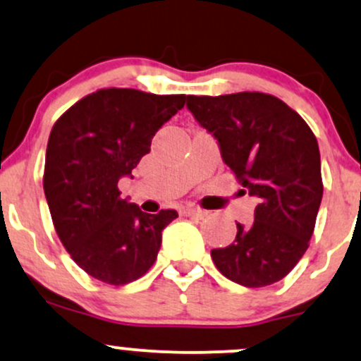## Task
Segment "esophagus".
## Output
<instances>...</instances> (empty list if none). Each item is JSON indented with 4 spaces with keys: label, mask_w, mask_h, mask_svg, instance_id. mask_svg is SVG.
Listing matches in <instances>:
<instances>
[{
    "label": "esophagus",
    "mask_w": 361,
    "mask_h": 361,
    "mask_svg": "<svg viewBox=\"0 0 361 361\" xmlns=\"http://www.w3.org/2000/svg\"><path fill=\"white\" fill-rule=\"evenodd\" d=\"M180 214L181 215H186V217H197V219H204L207 212L202 209H197V207H192V205H183L180 209Z\"/></svg>",
    "instance_id": "obj_1"
}]
</instances>
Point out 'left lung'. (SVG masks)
<instances>
[{"label": "left lung", "instance_id": "obj_1", "mask_svg": "<svg viewBox=\"0 0 361 361\" xmlns=\"http://www.w3.org/2000/svg\"><path fill=\"white\" fill-rule=\"evenodd\" d=\"M186 109L217 140L224 163L258 198L251 226L212 250L215 267L258 288L287 276L309 247L322 200L316 135L287 103L267 93L186 97Z\"/></svg>", "mask_w": 361, "mask_h": 361}]
</instances>
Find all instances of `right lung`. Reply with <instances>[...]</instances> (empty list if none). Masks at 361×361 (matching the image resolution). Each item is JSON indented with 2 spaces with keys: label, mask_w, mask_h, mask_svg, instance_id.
I'll return each mask as SVG.
<instances>
[{
  "label": "right lung",
  "mask_w": 361,
  "mask_h": 361,
  "mask_svg": "<svg viewBox=\"0 0 361 361\" xmlns=\"http://www.w3.org/2000/svg\"><path fill=\"white\" fill-rule=\"evenodd\" d=\"M185 94L106 88L88 94L54 123L44 192L54 227L76 264L93 279L126 285L154 264L163 229L178 212L146 214L118 192Z\"/></svg>",
  "instance_id": "1"
}]
</instances>
